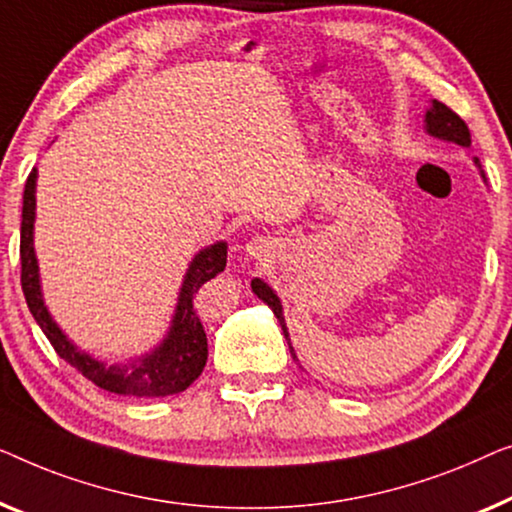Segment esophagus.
<instances>
[{"instance_id":"esophagus-1","label":"esophagus","mask_w":512,"mask_h":512,"mask_svg":"<svg viewBox=\"0 0 512 512\" xmlns=\"http://www.w3.org/2000/svg\"><path fill=\"white\" fill-rule=\"evenodd\" d=\"M246 248H248L250 257H264L271 253L273 246H271V241H266V239H253Z\"/></svg>"}]
</instances>
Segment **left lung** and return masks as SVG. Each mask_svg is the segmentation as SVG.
I'll return each instance as SVG.
<instances>
[{"label":"left lung","mask_w":512,"mask_h":512,"mask_svg":"<svg viewBox=\"0 0 512 512\" xmlns=\"http://www.w3.org/2000/svg\"><path fill=\"white\" fill-rule=\"evenodd\" d=\"M427 132L438 136V139H445V141H455L459 146H471V132H469V125L459 118V115L450 109V106H445L441 102H436L434 99V106L427 111ZM478 162V160H475ZM253 292L257 294L259 299L264 301V304H269V308L273 311V315L280 320V327L285 331V338H287V329H285V318H283V308H280V301L273 290L262 280L255 278L253 280ZM287 343H290V338H287ZM290 352L294 357V350L290 345Z\"/></svg>","instance_id":"1"}]
</instances>
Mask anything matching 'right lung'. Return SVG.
Masks as SVG:
<instances>
[{
    "label": "right lung",
    "instance_id": "add662e5",
    "mask_svg": "<svg viewBox=\"0 0 512 512\" xmlns=\"http://www.w3.org/2000/svg\"><path fill=\"white\" fill-rule=\"evenodd\" d=\"M34 181H37V174L32 171L25 183L23 222H20V285H23L27 308H30L34 320L43 329V334H46L57 355L106 392L125 394V397L160 399L187 390L201 376L208 359L206 331L197 311H194V294L199 292V287L206 280H211L220 271H225V243H215V246L201 250L192 259L190 271H187L181 290V299H178L174 327H171L167 341L153 355L143 357L139 362L129 366H106L97 362V359H92L90 355L78 352L64 338L62 331L57 329L53 318L46 311V306H43L39 290V266L32 248Z\"/></svg>",
    "mask_w": 512,
    "mask_h": 512
}]
</instances>
